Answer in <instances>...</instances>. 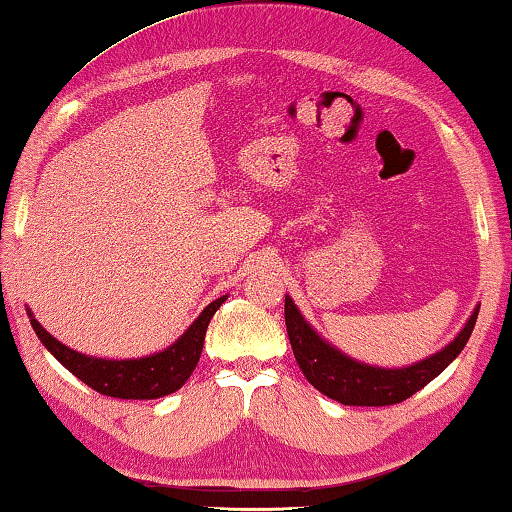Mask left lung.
Instances as JSON below:
<instances>
[{"instance_id": "8db88e82", "label": "left lung", "mask_w": 512, "mask_h": 512, "mask_svg": "<svg viewBox=\"0 0 512 512\" xmlns=\"http://www.w3.org/2000/svg\"><path fill=\"white\" fill-rule=\"evenodd\" d=\"M479 308L476 304L463 329L447 347L404 367L367 365L347 356L306 322L290 295H286V326L299 370L322 395L345 406H392L413 397L454 363L474 331Z\"/></svg>"}]
</instances>
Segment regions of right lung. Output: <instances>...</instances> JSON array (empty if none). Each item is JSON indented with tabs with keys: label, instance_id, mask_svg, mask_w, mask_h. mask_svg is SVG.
Listing matches in <instances>:
<instances>
[{
	"label": "right lung",
	"instance_id": "add662e5",
	"mask_svg": "<svg viewBox=\"0 0 512 512\" xmlns=\"http://www.w3.org/2000/svg\"><path fill=\"white\" fill-rule=\"evenodd\" d=\"M226 301V295L208 304L199 317L183 331L170 347L142 358H97L65 347L52 333L45 331L31 311H27L33 331L40 342L67 372H72L92 390L115 399H158L177 392L190 379L199 363L206 329L211 317Z\"/></svg>",
	"mask_w": 512,
	"mask_h": 512
}]
</instances>
